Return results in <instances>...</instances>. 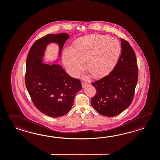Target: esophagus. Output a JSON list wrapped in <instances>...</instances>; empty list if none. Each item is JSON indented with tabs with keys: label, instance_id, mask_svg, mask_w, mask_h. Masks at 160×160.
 I'll return each mask as SVG.
<instances>
[{
	"label": "esophagus",
	"instance_id": "obj_1",
	"mask_svg": "<svg viewBox=\"0 0 160 160\" xmlns=\"http://www.w3.org/2000/svg\"><path fill=\"white\" fill-rule=\"evenodd\" d=\"M88 84L87 83V82H82V87L84 88L86 86V85H87Z\"/></svg>",
	"mask_w": 160,
	"mask_h": 160
}]
</instances>
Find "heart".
<instances>
[{
    "mask_svg": "<svg viewBox=\"0 0 160 160\" xmlns=\"http://www.w3.org/2000/svg\"><path fill=\"white\" fill-rule=\"evenodd\" d=\"M121 45L118 39L98 34L76 39L72 50L66 48L63 54V63L69 75L76 77L84 62L87 76L103 78L111 72L118 63Z\"/></svg>",
    "mask_w": 160,
    "mask_h": 160,
    "instance_id": "b5f03b06",
    "label": "heart"
}]
</instances>
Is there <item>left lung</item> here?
Returning <instances> with one entry per match:
<instances>
[{
  "mask_svg": "<svg viewBox=\"0 0 160 160\" xmlns=\"http://www.w3.org/2000/svg\"><path fill=\"white\" fill-rule=\"evenodd\" d=\"M121 57L108 75L94 82L97 93L91 100L94 109L106 117H114L132 102L138 78L135 52L130 43L122 38Z\"/></svg>",
  "mask_w": 160,
  "mask_h": 160,
  "instance_id": "8db88e82",
  "label": "left lung"
}]
</instances>
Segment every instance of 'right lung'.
I'll list each match as a JSON object with an SVG mask.
<instances>
[{
	"label": "right lung",
	"instance_id": "1",
	"mask_svg": "<svg viewBox=\"0 0 160 160\" xmlns=\"http://www.w3.org/2000/svg\"><path fill=\"white\" fill-rule=\"evenodd\" d=\"M69 35L66 33L48 34L34 43L28 55L25 85L37 109L51 117L67 114L71 109L76 93L81 91L80 80L68 75L58 64L62 50ZM51 43L58 46V57L52 62H46L44 55Z\"/></svg>",
	"mask_w": 160,
	"mask_h": 160
}]
</instances>
